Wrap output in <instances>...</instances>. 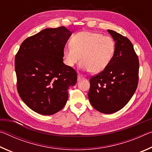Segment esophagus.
I'll list each match as a JSON object with an SVG mask.
<instances>
[{
  "mask_svg": "<svg viewBox=\"0 0 152 152\" xmlns=\"http://www.w3.org/2000/svg\"><path fill=\"white\" fill-rule=\"evenodd\" d=\"M84 78V77L82 76H81V75H79L78 76V81H80V80H81L82 79H83Z\"/></svg>",
  "mask_w": 152,
  "mask_h": 152,
  "instance_id": "esophagus-1",
  "label": "esophagus"
}]
</instances>
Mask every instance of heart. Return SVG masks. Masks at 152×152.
<instances>
[{
  "mask_svg": "<svg viewBox=\"0 0 152 152\" xmlns=\"http://www.w3.org/2000/svg\"><path fill=\"white\" fill-rule=\"evenodd\" d=\"M115 50V42L110 36L81 31L72 37L70 46L64 49V61L67 66L73 67L81 59L83 70L97 74L109 65Z\"/></svg>",
  "mask_w": 152,
  "mask_h": 152,
  "instance_id": "heart-1",
  "label": "heart"
}]
</instances>
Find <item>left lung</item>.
<instances>
[{
  "label": "left lung",
  "instance_id": "obj_1",
  "mask_svg": "<svg viewBox=\"0 0 152 152\" xmlns=\"http://www.w3.org/2000/svg\"><path fill=\"white\" fill-rule=\"evenodd\" d=\"M115 42L112 60L104 70L90 79V102L95 109L111 114L124 107L137 89L139 60L128 38L108 29Z\"/></svg>",
  "mask_w": 152,
  "mask_h": 152
}]
</instances>
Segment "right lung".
Returning <instances> with one entry per match:
<instances>
[{"label":"right lung","instance_id":"obj_1","mask_svg":"<svg viewBox=\"0 0 152 152\" xmlns=\"http://www.w3.org/2000/svg\"><path fill=\"white\" fill-rule=\"evenodd\" d=\"M72 33L65 27L43 29L27 38L15 56L18 92L39 114L51 115L62 109L69 87L76 83V71L63 62L64 49Z\"/></svg>","mask_w":152,"mask_h":152}]
</instances>
